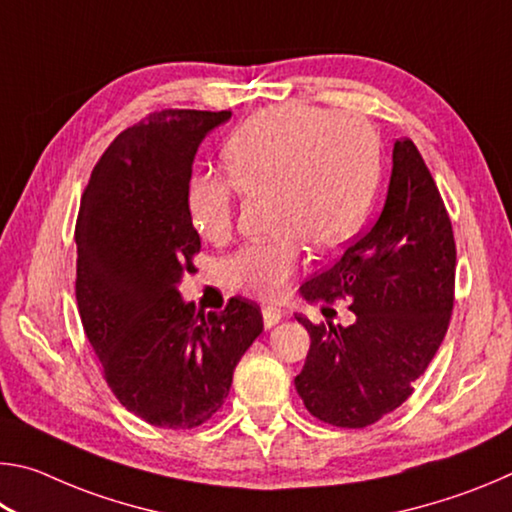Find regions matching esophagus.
Wrapping results in <instances>:
<instances>
[{
	"label": "esophagus",
	"mask_w": 512,
	"mask_h": 512,
	"mask_svg": "<svg viewBox=\"0 0 512 512\" xmlns=\"http://www.w3.org/2000/svg\"><path fill=\"white\" fill-rule=\"evenodd\" d=\"M262 316H264V327L271 329V327H275L277 323H280L284 314H282L280 309H275V307H264L262 309Z\"/></svg>",
	"instance_id": "1"
}]
</instances>
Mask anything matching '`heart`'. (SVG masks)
Masks as SVG:
<instances>
[{
	"mask_svg": "<svg viewBox=\"0 0 512 512\" xmlns=\"http://www.w3.org/2000/svg\"><path fill=\"white\" fill-rule=\"evenodd\" d=\"M228 176L194 173L187 212L198 235L225 241L237 194H271L277 237L239 248L223 262L232 289L280 298L302 262V244L332 250L366 219L379 176V142L352 112L273 106L244 121L223 146Z\"/></svg>",
	"mask_w": 512,
	"mask_h": 512,
	"instance_id": "heart-1",
	"label": "heart"
}]
</instances>
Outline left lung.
<instances>
[{
  "mask_svg": "<svg viewBox=\"0 0 512 512\" xmlns=\"http://www.w3.org/2000/svg\"><path fill=\"white\" fill-rule=\"evenodd\" d=\"M452 221L409 137L393 146L384 210L339 262L300 287L309 302L348 300L354 323L314 325L296 391L314 418L361 429L409 400L454 309ZM325 311V307H323Z\"/></svg>",
  "mask_w": 512,
  "mask_h": 512,
  "instance_id": "left-lung-1",
  "label": "left lung"
}]
</instances>
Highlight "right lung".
Returning <instances> with one entry per match:
<instances>
[{
    "mask_svg": "<svg viewBox=\"0 0 512 512\" xmlns=\"http://www.w3.org/2000/svg\"><path fill=\"white\" fill-rule=\"evenodd\" d=\"M232 112L162 110L115 137L76 219V302L117 400L162 429L201 427L230 393L239 359L262 334L253 300L203 314L180 298L201 237L187 185L203 137Z\"/></svg>",
    "mask_w": 512,
    "mask_h": 512,
    "instance_id": "add662e5",
    "label": "right lung"
}]
</instances>
